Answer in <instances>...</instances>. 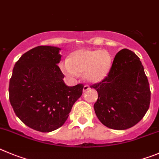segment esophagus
I'll use <instances>...</instances> for the list:
<instances>
[{"mask_svg": "<svg viewBox=\"0 0 159 159\" xmlns=\"http://www.w3.org/2000/svg\"><path fill=\"white\" fill-rule=\"evenodd\" d=\"M89 89H90V87H88V86L86 85V86H84V89H83V91H84V92H86V91H88Z\"/></svg>", "mask_w": 159, "mask_h": 159, "instance_id": "1", "label": "esophagus"}]
</instances>
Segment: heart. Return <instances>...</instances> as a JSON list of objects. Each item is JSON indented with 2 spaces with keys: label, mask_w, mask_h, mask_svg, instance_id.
Listing matches in <instances>:
<instances>
[{
  "label": "heart",
  "mask_w": 159,
  "mask_h": 159,
  "mask_svg": "<svg viewBox=\"0 0 159 159\" xmlns=\"http://www.w3.org/2000/svg\"><path fill=\"white\" fill-rule=\"evenodd\" d=\"M113 61V56L106 49H80L70 53L67 61L60 67L68 76H76L78 72H83L86 80L96 84L108 76Z\"/></svg>",
  "instance_id": "1"
}]
</instances>
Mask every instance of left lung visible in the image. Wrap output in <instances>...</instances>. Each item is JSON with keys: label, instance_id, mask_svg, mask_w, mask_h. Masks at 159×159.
Here are the masks:
<instances>
[{"label": "left lung", "instance_id": "obj_1", "mask_svg": "<svg viewBox=\"0 0 159 159\" xmlns=\"http://www.w3.org/2000/svg\"><path fill=\"white\" fill-rule=\"evenodd\" d=\"M91 87L98 94L94 105L96 116L110 129L125 130L132 127L149 109L148 77L139 58L128 49L116 53L108 76Z\"/></svg>", "mask_w": 159, "mask_h": 159}]
</instances>
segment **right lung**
Here are the masks:
<instances>
[{
    "instance_id": "right-lung-1",
    "label": "right lung",
    "mask_w": 159,
    "mask_h": 159,
    "mask_svg": "<svg viewBox=\"0 0 159 159\" xmlns=\"http://www.w3.org/2000/svg\"><path fill=\"white\" fill-rule=\"evenodd\" d=\"M61 48L40 46L22 55L9 82V100L23 124L42 132L61 127L84 86L68 87L57 64Z\"/></svg>"
}]
</instances>
